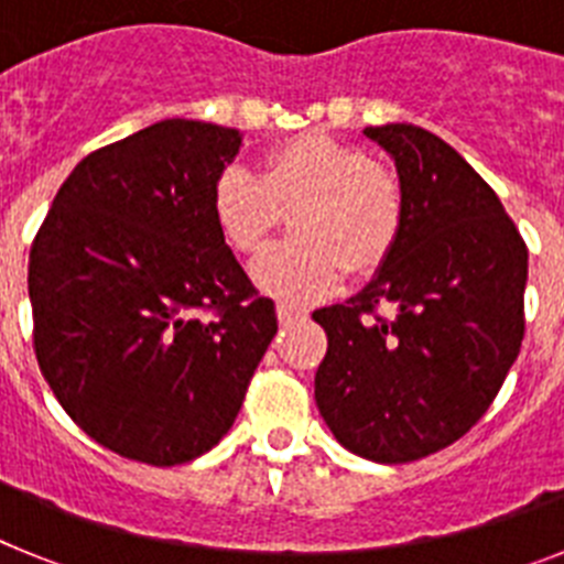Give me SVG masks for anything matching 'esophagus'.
Returning <instances> with one entry per match:
<instances>
[{"instance_id":"obj_1","label":"esophagus","mask_w":564,"mask_h":564,"mask_svg":"<svg viewBox=\"0 0 564 564\" xmlns=\"http://www.w3.org/2000/svg\"><path fill=\"white\" fill-rule=\"evenodd\" d=\"M307 311H302V307L296 305H288V302H279L276 305V318L279 325H291V322H299V318H305Z\"/></svg>"}]
</instances>
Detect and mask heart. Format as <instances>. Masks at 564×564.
<instances>
[{"mask_svg": "<svg viewBox=\"0 0 564 564\" xmlns=\"http://www.w3.org/2000/svg\"><path fill=\"white\" fill-rule=\"evenodd\" d=\"M212 212L239 253H257L291 214L296 237L268 248L251 276L259 291L305 305L330 293L347 268L370 273L390 257L406 203L398 174L367 149L307 132L276 143L259 177L228 166L214 181Z\"/></svg>", "mask_w": 564, "mask_h": 564, "instance_id": "b5f03b06", "label": "heart"}]
</instances>
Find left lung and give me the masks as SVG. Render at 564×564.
<instances>
[{
	"label": "left lung",
	"mask_w": 564,
	"mask_h": 564,
	"mask_svg": "<svg viewBox=\"0 0 564 564\" xmlns=\"http://www.w3.org/2000/svg\"><path fill=\"white\" fill-rule=\"evenodd\" d=\"M364 134L392 154L406 212L370 285L313 313L327 333L316 406L344 449L410 463L460 441L500 392L525 336L528 248L495 188L437 134Z\"/></svg>",
	"instance_id": "8db88e82"
}]
</instances>
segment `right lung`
Listing matches in <instances>:
<instances>
[{
    "label": "right lung",
    "mask_w": 564,
    "mask_h": 564,
    "mask_svg": "<svg viewBox=\"0 0 564 564\" xmlns=\"http://www.w3.org/2000/svg\"><path fill=\"white\" fill-rule=\"evenodd\" d=\"M239 143V129L169 118L96 149L30 248L39 367L64 412L129 460L177 466L217 446L276 336L212 212Z\"/></svg>",
    "instance_id": "add662e5"
}]
</instances>
